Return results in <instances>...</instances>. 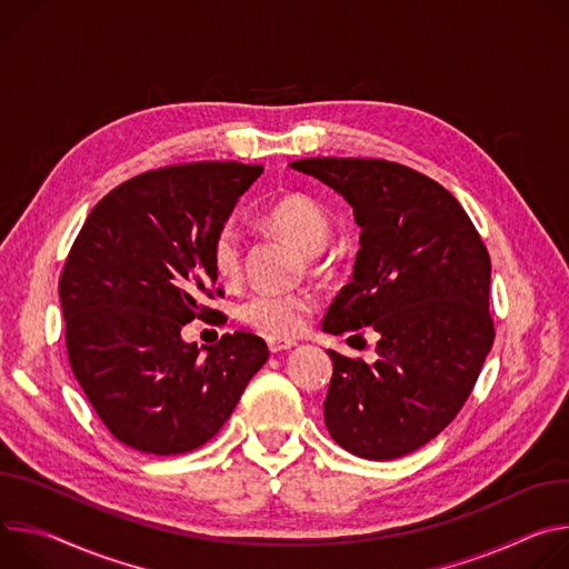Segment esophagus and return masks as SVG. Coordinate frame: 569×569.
<instances>
[{"label": "esophagus", "instance_id": "obj_1", "mask_svg": "<svg viewBox=\"0 0 569 569\" xmlns=\"http://www.w3.org/2000/svg\"><path fill=\"white\" fill-rule=\"evenodd\" d=\"M267 343H269V350H271V352H282V350H291V348H296V341H291V339H282V337H269V339H267Z\"/></svg>", "mask_w": 569, "mask_h": 569}]
</instances>
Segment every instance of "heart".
<instances>
[{"label":"heart","mask_w":569,"mask_h":569,"mask_svg":"<svg viewBox=\"0 0 569 569\" xmlns=\"http://www.w3.org/2000/svg\"><path fill=\"white\" fill-rule=\"evenodd\" d=\"M267 223L293 239L311 262H317L321 250L332 237V219L326 208L307 194H287L267 210ZM210 262L214 273L223 282H234L243 262V237L234 221H226L217 228L210 241ZM317 300L309 291H278L256 289L239 305L237 317L264 335L293 337L305 330Z\"/></svg>","instance_id":"1"}]
</instances>
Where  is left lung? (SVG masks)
I'll return each instance as SVG.
<instances>
[{
    "label": "left lung",
    "instance_id": "obj_1",
    "mask_svg": "<svg viewBox=\"0 0 569 569\" xmlns=\"http://www.w3.org/2000/svg\"><path fill=\"white\" fill-rule=\"evenodd\" d=\"M291 167L337 189L361 228L352 282L323 330L380 335L372 366L330 350L328 431L355 457H405L457 418L492 348L486 243L443 184L400 162L307 158Z\"/></svg>",
    "mask_w": 569,
    "mask_h": 569
}]
</instances>
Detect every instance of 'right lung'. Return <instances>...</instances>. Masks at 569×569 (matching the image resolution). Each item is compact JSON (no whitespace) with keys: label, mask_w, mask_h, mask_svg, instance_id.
Here are the masks:
<instances>
[{"label":"right lung","mask_w":569,"mask_h":569,"mask_svg":"<svg viewBox=\"0 0 569 569\" xmlns=\"http://www.w3.org/2000/svg\"><path fill=\"white\" fill-rule=\"evenodd\" d=\"M262 164L184 162L114 187L88 214L58 293L72 372L108 431L133 450L171 457L223 427L264 339L223 335L201 352L180 330L217 313L210 241Z\"/></svg>","instance_id":"add662e5"}]
</instances>
